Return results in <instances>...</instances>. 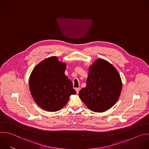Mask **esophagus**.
Returning a JSON list of instances; mask_svg holds the SVG:
<instances>
[{
    "label": "esophagus",
    "mask_w": 149,
    "mask_h": 149,
    "mask_svg": "<svg viewBox=\"0 0 149 149\" xmlns=\"http://www.w3.org/2000/svg\"><path fill=\"white\" fill-rule=\"evenodd\" d=\"M79 90H80V88H75V91H76V92H77V93H79Z\"/></svg>",
    "instance_id": "obj_1"
}]
</instances>
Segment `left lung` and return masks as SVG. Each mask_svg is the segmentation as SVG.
<instances>
[{
	"label": "left lung",
	"mask_w": 149,
	"mask_h": 149,
	"mask_svg": "<svg viewBox=\"0 0 149 149\" xmlns=\"http://www.w3.org/2000/svg\"><path fill=\"white\" fill-rule=\"evenodd\" d=\"M122 89L116 69L108 61L97 59L90 66L86 86L80 90L79 96L91 111L103 112L116 103Z\"/></svg>",
	"instance_id": "left-lung-1"
}]
</instances>
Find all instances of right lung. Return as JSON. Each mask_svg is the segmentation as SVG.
I'll return each mask as SVG.
<instances>
[{"mask_svg": "<svg viewBox=\"0 0 149 149\" xmlns=\"http://www.w3.org/2000/svg\"><path fill=\"white\" fill-rule=\"evenodd\" d=\"M66 64L57 57L46 58L33 69L29 88L35 102L42 109L56 112L63 108L75 95L71 81L65 75Z\"/></svg>", "mask_w": 149, "mask_h": 149, "instance_id": "add662e5", "label": "right lung"}]
</instances>
